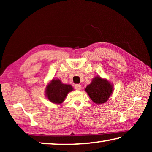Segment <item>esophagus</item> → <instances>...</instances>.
I'll return each mask as SVG.
<instances>
[{
	"label": "esophagus",
	"instance_id": "1",
	"mask_svg": "<svg viewBox=\"0 0 152 152\" xmlns=\"http://www.w3.org/2000/svg\"><path fill=\"white\" fill-rule=\"evenodd\" d=\"M74 87H75V88L76 90H78V91H80V90L82 89V86L80 85V84H76Z\"/></svg>",
	"mask_w": 152,
	"mask_h": 152
}]
</instances>
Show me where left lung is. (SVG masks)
Instances as JSON below:
<instances>
[{"instance_id": "left-lung-1", "label": "left lung", "mask_w": 152, "mask_h": 152, "mask_svg": "<svg viewBox=\"0 0 152 152\" xmlns=\"http://www.w3.org/2000/svg\"><path fill=\"white\" fill-rule=\"evenodd\" d=\"M85 91L91 99L96 104H102L107 102L112 94L113 86L107 79L96 76L92 82L86 86Z\"/></svg>"}]
</instances>
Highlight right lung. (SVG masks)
Masks as SVG:
<instances>
[{
    "label": "right lung",
    "mask_w": 152,
    "mask_h": 152,
    "mask_svg": "<svg viewBox=\"0 0 152 152\" xmlns=\"http://www.w3.org/2000/svg\"><path fill=\"white\" fill-rule=\"evenodd\" d=\"M72 91V86L70 84H63L59 79H53L46 86L45 96L53 103L61 104L68 93Z\"/></svg>",
    "instance_id": "obj_1"
}]
</instances>
